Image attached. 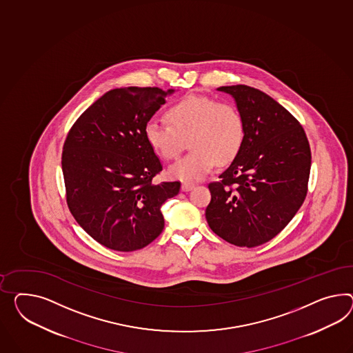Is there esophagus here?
Returning <instances> with one entry per match:
<instances>
[{"label":"esophagus","instance_id":"1","mask_svg":"<svg viewBox=\"0 0 353 353\" xmlns=\"http://www.w3.org/2000/svg\"><path fill=\"white\" fill-rule=\"evenodd\" d=\"M193 188H194L193 183H183L181 184V190L183 192H188V190H193Z\"/></svg>","mask_w":353,"mask_h":353}]
</instances>
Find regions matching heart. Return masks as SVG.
<instances>
[{
	"mask_svg": "<svg viewBox=\"0 0 353 353\" xmlns=\"http://www.w3.org/2000/svg\"><path fill=\"white\" fill-rule=\"evenodd\" d=\"M169 125L150 121L145 141L161 160L170 161L190 141V154L169 168V176L181 181L205 178L219 165H228L242 151L245 121L239 109L229 102L190 94L165 112Z\"/></svg>",
	"mask_w": 353,
	"mask_h": 353,
	"instance_id": "b5f03b06",
	"label": "heart"
}]
</instances>
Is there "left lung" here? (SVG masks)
<instances>
[{
    "label": "left lung",
    "instance_id": "1",
    "mask_svg": "<svg viewBox=\"0 0 353 353\" xmlns=\"http://www.w3.org/2000/svg\"><path fill=\"white\" fill-rule=\"evenodd\" d=\"M234 97L245 121L242 151L208 184L206 220L226 242L252 248L287 226L307 194L311 150L299 120L248 85L217 88Z\"/></svg>",
    "mask_w": 353,
    "mask_h": 353
}]
</instances>
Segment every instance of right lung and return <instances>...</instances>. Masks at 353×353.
<instances>
[{
	"label": "right lung",
	"instance_id": "obj_1",
	"mask_svg": "<svg viewBox=\"0 0 353 353\" xmlns=\"http://www.w3.org/2000/svg\"><path fill=\"white\" fill-rule=\"evenodd\" d=\"M172 90L127 87L106 92L81 114L63 143L66 202L94 241L130 252L163 232L161 206L181 181L152 179L163 165L145 137V124Z\"/></svg>",
	"mask_w": 353,
	"mask_h": 353
}]
</instances>
